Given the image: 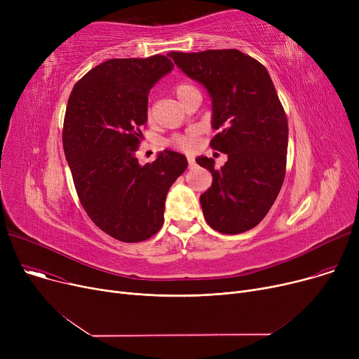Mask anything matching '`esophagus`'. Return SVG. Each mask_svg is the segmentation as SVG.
<instances>
[{"mask_svg": "<svg viewBox=\"0 0 359 359\" xmlns=\"http://www.w3.org/2000/svg\"><path fill=\"white\" fill-rule=\"evenodd\" d=\"M187 163H189V165H191V167L195 164V160H194V157H192V156H187Z\"/></svg>", "mask_w": 359, "mask_h": 359, "instance_id": "obj_1", "label": "esophagus"}]
</instances>
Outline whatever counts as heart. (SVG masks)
Wrapping results in <instances>:
<instances>
[{"label":"heart","mask_w":359,"mask_h":359,"mask_svg":"<svg viewBox=\"0 0 359 359\" xmlns=\"http://www.w3.org/2000/svg\"><path fill=\"white\" fill-rule=\"evenodd\" d=\"M194 88L191 84H186V83H182V84H177L175 87V93L177 99L182 96V94H184L187 90ZM172 144L175 147H179L182 149H191L194 145H195V134H189V135H183V137H176L172 140Z\"/></svg>","instance_id":"b5f03b06"}]
</instances>
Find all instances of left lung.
I'll use <instances>...</instances> for the list:
<instances>
[{
  "mask_svg": "<svg viewBox=\"0 0 359 359\" xmlns=\"http://www.w3.org/2000/svg\"><path fill=\"white\" fill-rule=\"evenodd\" d=\"M168 56L208 91L211 123L219 129L210 145L229 157L219 170L214 158H196L212 175L199 198L203 217L222 234L248 231L269 212L285 177L288 121L271 75L237 49Z\"/></svg>",
  "mask_w": 359,
  "mask_h": 359,
  "instance_id": "8db88e82",
  "label": "left lung"
}]
</instances>
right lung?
Here are the masks:
<instances>
[{"instance_id":"right-lung-1","label":"right lung","mask_w":359,"mask_h":359,"mask_svg":"<svg viewBox=\"0 0 359 359\" xmlns=\"http://www.w3.org/2000/svg\"><path fill=\"white\" fill-rule=\"evenodd\" d=\"M173 67L164 55L109 60L68 99L62 144L75 191L91 221L119 241H144L161 229L167 192L187 167L172 149L144 165L135 157L148 93Z\"/></svg>"}]
</instances>
